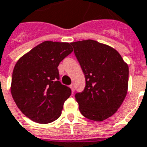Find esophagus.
<instances>
[{"label": "esophagus", "instance_id": "1", "mask_svg": "<svg viewBox=\"0 0 147 147\" xmlns=\"http://www.w3.org/2000/svg\"><path fill=\"white\" fill-rule=\"evenodd\" d=\"M70 88L72 92H74V84H71L70 85Z\"/></svg>", "mask_w": 147, "mask_h": 147}]
</instances>
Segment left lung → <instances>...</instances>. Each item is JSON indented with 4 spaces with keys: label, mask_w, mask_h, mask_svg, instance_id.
Instances as JSON below:
<instances>
[{
    "label": "left lung",
    "mask_w": 147,
    "mask_h": 147,
    "mask_svg": "<svg viewBox=\"0 0 147 147\" xmlns=\"http://www.w3.org/2000/svg\"><path fill=\"white\" fill-rule=\"evenodd\" d=\"M86 79V87L76 94L84 117L95 121L110 118L125 98L129 66L111 47L93 40L71 43Z\"/></svg>",
    "instance_id": "left-lung-1"
}]
</instances>
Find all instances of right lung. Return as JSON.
<instances>
[{
    "instance_id": "right-lung-1",
    "label": "right lung",
    "mask_w": 147,
    "mask_h": 147,
    "mask_svg": "<svg viewBox=\"0 0 147 147\" xmlns=\"http://www.w3.org/2000/svg\"><path fill=\"white\" fill-rule=\"evenodd\" d=\"M73 49L68 43L44 41L22 56L13 70L11 93L27 118L51 123L61 115L71 89L59 81L57 67Z\"/></svg>"
}]
</instances>
